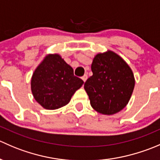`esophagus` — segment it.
<instances>
[{"instance_id": "esophagus-1", "label": "esophagus", "mask_w": 160, "mask_h": 160, "mask_svg": "<svg viewBox=\"0 0 160 160\" xmlns=\"http://www.w3.org/2000/svg\"><path fill=\"white\" fill-rule=\"evenodd\" d=\"M87 79H88V75H87V74H84V75L82 77V80H83V82H86Z\"/></svg>"}]
</instances>
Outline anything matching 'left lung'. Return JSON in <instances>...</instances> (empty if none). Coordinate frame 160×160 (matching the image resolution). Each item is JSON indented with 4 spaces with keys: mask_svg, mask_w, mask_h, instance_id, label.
<instances>
[{
    "mask_svg": "<svg viewBox=\"0 0 160 160\" xmlns=\"http://www.w3.org/2000/svg\"><path fill=\"white\" fill-rule=\"evenodd\" d=\"M91 70L93 75L84 83L91 107L108 115L122 111L129 101L135 87L129 66L121 56L108 50L95 56Z\"/></svg>",
    "mask_w": 160,
    "mask_h": 160,
    "instance_id": "left-lung-1",
    "label": "left lung"
}]
</instances>
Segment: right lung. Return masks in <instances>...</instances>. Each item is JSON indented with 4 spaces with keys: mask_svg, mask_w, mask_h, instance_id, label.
I'll list each match as a JSON object with an SVG mask.
<instances>
[{
    "mask_svg": "<svg viewBox=\"0 0 160 160\" xmlns=\"http://www.w3.org/2000/svg\"><path fill=\"white\" fill-rule=\"evenodd\" d=\"M83 83L59 54H49L35 69L31 88L34 98L42 107L55 110L67 105Z\"/></svg>",
    "mask_w": 160,
    "mask_h": 160,
    "instance_id": "add662e5",
    "label": "right lung"
}]
</instances>
